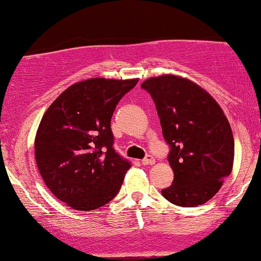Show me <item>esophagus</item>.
Segmentation results:
<instances>
[{
	"instance_id": "34e87169",
	"label": "esophagus",
	"mask_w": 261,
	"mask_h": 261,
	"mask_svg": "<svg viewBox=\"0 0 261 261\" xmlns=\"http://www.w3.org/2000/svg\"><path fill=\"white\" fill-rule=\"evenodd\" d=\"M154 162H155V159L153 158L152 155H147L146 158L142 161V164L143 165H152V164H154Z\"/></svg>"
}]
</instances>
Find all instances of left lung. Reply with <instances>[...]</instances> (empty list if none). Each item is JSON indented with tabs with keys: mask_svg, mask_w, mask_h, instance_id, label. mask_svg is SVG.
Here are the masks:
<instances>
[{
	"mask_svg": "<svg viewBox=\"0 0 261 261\" xmlns=\"http://www.w3.org/2000/svg\"><path fill=\"white\" fill-rule=\"evenodd\" d=\"M141 87L154 100L163 136L170 147L168 161L174 181L162 194L178 206L202 205L218 193L232 171L230 122L216 100L188 79L162 75Z\"/></svg>",
	"mask_w": 261,
	"mask_h": 261,
	"instance_id": "left-lung-1",
	"label": "left lung"
}]
</instances>
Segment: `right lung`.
<instances>
[{"label":"right lung","mask_w":261,"mask_h":261,"mask_svg":"<svg viewBox=\"0 0 261 261\" xmlns=\"http://www.w3.org/2000/svg\"><path fill=\"white\" fill-rule=\"evenodd\" d=\"M139 79L96 77L71 85L48 107L37 128L36 164L56 198L89 212L109 203L131 163L115 152L111 128L119 100Z\"/></svg>","instance_id":"right-lung-1"}]
</instances>
